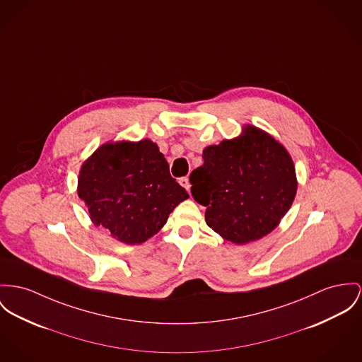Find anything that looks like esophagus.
I'll use <instances>...</instances> for the list:
<instances>
[{"mask_svg": "<svg viewBox=\"0 0 362 362\" xmlns=\"http://www.w3.org/2000/svg\"><path fill=\"white\" fill-rule=\"evenodd\" d=\"M179 183H180V186H182V187H185L187 192L190 190V182H189V177H186V176H185V177H180V179H179Z\"/></svg>", "mask_w": 362, "mask_h": 362, "instance_id": "obj_1", "label": "esophagus"}]
</instances>
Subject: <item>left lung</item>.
Returning a JSON list of instances; mask_svg holds the SVG:
<instances>
[{"label": "left lung", "mask_w": 362, "mask_h": 362, "mask_svg": "<svg viewBox=\"0 0 362 362\" xmlns=\"http://www.w3.org/2000/svg\"><path fill=\"white\" fill-rule=\"evenodd\" d=\"M202 158L190 175L192 194L214 231L243 245L279 226L298 192L292 157L279 140L245 125L240 136L205 147Z\"/></svg>", "instance_id": "left-lung-1"}]
</instances>
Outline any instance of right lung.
Wrapping results in <instances>:
<instances>
[{"mask_svg": "<svg viewBox=\"0 0 362 362\" xmlns=\"http://www.w3.org/2000/svg\"><path fill=\"white\" fill-rule=\"evenodd\" d=\"M77 193L90 222L129 245L157 234L169 214L189 198L170 176L164 154L150 139L102 144L83 161Z\"/></svg>", "mask_w": 362, "mask_h": 362, "instance_id": "add662e5", "label": "right lung"}]
</instances>
